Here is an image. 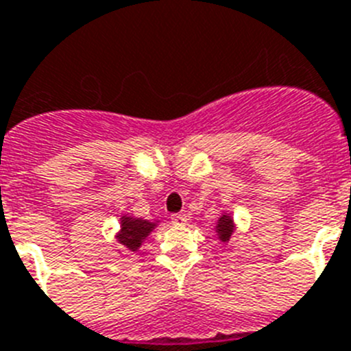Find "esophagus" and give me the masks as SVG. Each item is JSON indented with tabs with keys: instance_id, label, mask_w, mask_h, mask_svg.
<instances>
[{
	"instance_id": "obj_1",
	"label": "esophagus",
	"mask_w": 351,
	"mask_h": 351,
	"mask_svg": "<svg viewBox=\"0 0 351 351\" xmlns=\"http://www.w3.org/2000/svg\"><path fill=\"white\" fill-rule=\"evenodd\" d=\"M170 219H172V225L184 226L186 221H188V216H186L184 213H178V214H172V216H170Z\"/></svg>"
}]
</instances>
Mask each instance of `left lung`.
<instances>
[{"label": "left lung", "mask_w": 351, "mask_h": 351, "mask_svg": "<svg viewBox=\"0 0 351 351\" xmlns=\"http://www.w3.org/2000/svg\"><path fill=\"white\" fill-rule=\"evenodd\" d=\"M216 230L219 234V241H228L234 232V225H232V218L230 216H225L223 214L221 218L218 219V226H216Z\"/></svg>", "instance_id": "left-lung-1"}]
</instances>
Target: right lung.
I'll use <instances>...</instances> for the list:
<instances>
[{"label": "right lung", "instance_id": "right-lung-1", "mask_svg": "<svg viewBox=\"0 0 351 351\" xmlns=\"http://www.w3.org/2000/svg\"><path fill=\"white\" fill-rule=\"evenodd\" d=\"M154 228V223L147 219H135L123 216L121 218V232L117 234V241L128 250L137 251L141 247L142 241L149 235V232Z\"/></svg>", "mask_w": 351, "mask_h": 351}]
</instances>
